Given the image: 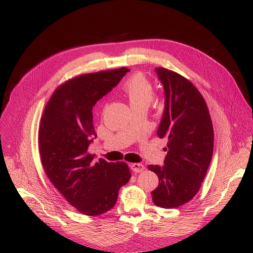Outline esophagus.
Masks as SVG:
<instances>
[{
	"mask_svg": "<svg viewBox=\"0 0 253 253\" xmlns=\"http://www.w3.org/2000/svg\"><path fill=\"white\" fill-rule=\"evenodd\" d=\"M130 167H131V169H132L135 173H140V172H142L144 169H145V167H144V165L141 164V163H132V164L130 165Z\"/></svg>",
	"mask_w": 253,
	"mask_h": 253,
	"instance_id": "obj_1",
	"label": "esophagus"
}]
</instances>
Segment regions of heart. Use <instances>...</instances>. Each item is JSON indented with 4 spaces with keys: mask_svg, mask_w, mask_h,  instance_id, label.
I'll return each mask as SVG.
<instances>
[{
    "mask_svg": "<svg viewBox=\"0 0 253 253\" xmlns=\"http://www.w3.org/2000/svg\"><path fill=\"white\" fill-rule=\"evenodd\" d=\"M123 92L127 96L131 107L141 104L149 105L153 97V85L143 74L137 73L124 83Z\"/></svg>",
    "mask_w": 253,
    "mask_h": 253,
    "instance_id": "b5f03b06",
    "label": "heart"
}]
</instances>
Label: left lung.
Wrapping results in <instances>:
<instances>
[{
    "mask_svg": "<svg viewBox=\"0 0 253 253\" xmlns=\"http://www.w3.org/2000/svg\"><path fill=\"white\" fill-rule=\"evenodd\" d=\"M155 71L165 94L157 135L168 143L164 165L148 166L159 178L151 194L156 206L175 208L190 201L201 187L213 154L214 133L207 105L195 86L171 70Z\"/></svg>",
    "mask_w": 253,
    "mask_h": 253,
    "instance_id": "1",
    "label": "left lung"
}]
</instances>
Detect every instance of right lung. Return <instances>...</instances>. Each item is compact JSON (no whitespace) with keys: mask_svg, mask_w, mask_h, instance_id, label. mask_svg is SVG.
<instances>
[{"mask_svg":"<svg viewBox=\"0 0 253 253\" xmlns=\"http://www.w3.org/2000/svg\"><path fill=\"white\" fill-rule=\"evenodd\" d=\"M128 68L83 74L60 85L48 101L39 128V152L53 185L79 212L100 215L116 204L131 177L125 162L99 159L88 147L97 134L94 105L129 72Z\"/></svg>","mask_w":253,"mask_h":253,"instance_id":"add662e5","label":"right lung"}]
</instances>
